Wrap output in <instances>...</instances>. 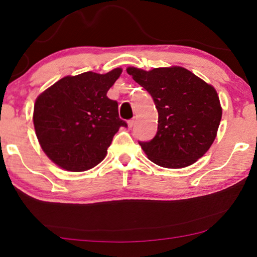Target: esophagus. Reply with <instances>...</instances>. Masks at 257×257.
Listing matches in <instances>:
<instances>
[{
	"instance_id": "1",
	"label": "esophagus",
	"mask_w": 257,
	"mask_h": 257,
	"mask_svg": "<svg viewBox=\"0 0 257 257\" xmlns=\"http://www.w3.org/2000/svg\"><path fill=\"white\" fill-rule=\"evenodd\" d=\"M127 125H128L130 128L133 127V125H135V119H131V120H128L127 121Z\"/></svg>"
}]
</instances>
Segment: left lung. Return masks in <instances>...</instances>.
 Segmentation results:
<instances>
[{
    "instance_id": "8db88e82",
    "label": "left lung",
    "mask_w": 257,
    "mask_h": 257,
    "mask_svg": "<svg viewBox=\"0 0 257 257\" xmlns=\"http://www.w3.org/2000/svg\"><path fill=\"white\" fill-rule=\"evenodd\" d=\"M126 71L151 96L158 110V131L139 142L158 166L184 168L200 159L216 138L222 107L216 90L181 66Z\"/></svg>"
}]
</instances>
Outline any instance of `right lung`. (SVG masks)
<instances>
[{
    "instance_id": "obj_1",
    "label": "right lung",
    "mask_w": 257,
    "mask_h": 257,
    "mask_svg": "<svg viewBox=\"0 0 257 257\" xmlns=\"http://www.w3.org/2000/svg\"><path fill=\"white\" fill-rule=\"evenodd\" d=\"M121 71L66 76L37 97L35 132L52 163L65 171L83 172L106 157L119 127L127 126L119 118L117 101L106 96Z\"/></svg>"
}]
</instances>
